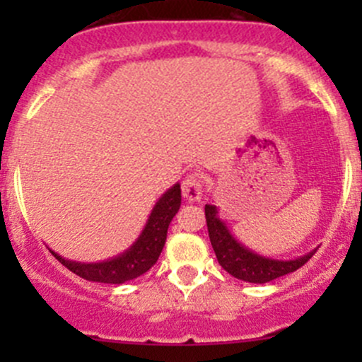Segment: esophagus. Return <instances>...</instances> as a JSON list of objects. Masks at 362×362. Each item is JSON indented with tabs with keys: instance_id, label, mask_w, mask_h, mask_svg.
Here are the masks:
<instances>
[{
	"instance_id": "1",
	"label": "esophagus",
	"mask_w": 362,
	"mask_h": 362,
	"mask_svg": "<svg viewBox=\"0 0 362 362\" xmlns=\"http://www.w3.org/2000/svg\"><path fill=\"white\" fill-rule=\"evenodd\" d=\"M182 196L189 202H199L203 196V185L198 175H189L182 182Z\"/></svg>"
}]
</instances>
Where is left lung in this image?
<instances>
[{
  "label": "left lung",
  "instance_id": "left-lung-1",
  "mask_svg": "<svg viewBox=\"0 0 362 362\" xmlns=\"http://www.w3.org/2000/svg\"><path fill=\"white\" fill-rule=\"evenodd\" d=\"M204 217H206L208 236L214 247L217 261L229 275L235 279L250 284H266L280 279L284 275L301 268L317 249L306 252L294 259H275L261 255L236 240L231 229L218 217V208L215 204H204Z\"/></svg>",
  "mask_w": 362,
  "mask_h": 362
}]
</instances>
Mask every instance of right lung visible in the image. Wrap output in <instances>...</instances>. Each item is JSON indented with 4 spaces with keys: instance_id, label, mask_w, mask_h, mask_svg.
<instances>
[{
    "instance_id": "add662e5",
    "label": "right lung",
    "mask_w": 362,
    "mask_h": 362,
    "mask_svg": "<svg viewBox=\"0 0 362 362\" xmlns=\"http://www.w3.org/2000/svg\"><path fill=\"white\" fill-rule=\"evenodd\" d=\"M180 184L171 185L156 202L140 236L134 240L133 245L124 250L122 254L107 259V261L78 262L63 257L52 249L49 250L52 252V255L61 264L66 266L69 272L89 280V282L117 284V286L129 282V280H134L144 275V273H147L158 262L164 243H166L170 222L173 221L177 211L180 210Z\"/></svg>"
}]
</instances>
